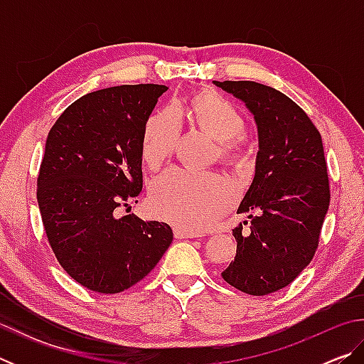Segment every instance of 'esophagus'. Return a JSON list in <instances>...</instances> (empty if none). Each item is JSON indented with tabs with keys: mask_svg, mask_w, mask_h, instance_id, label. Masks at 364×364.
<instances>
[{
	"mask_svg": "<svg viewBox=\"0 0 364 364\" xmlns=\"http://www.w3.org/2000/svg\"><path fill=\"white\" fill-rule=\"evenodd\" d=\"M175 237L176 239H191V237H199V234L194 231H188V230H181V228H176Z\"/></svg>",
	"mask_w": 364,
	"mask_h": 364,
	"instance_id": "obj_1",
	"label": "esophagus"
}]
</instances>
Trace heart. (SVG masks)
Segmentation results:
<instances>
[{
    "label": "heart",
    "mask_w": 364,
    "mask_h": 364,
    "mask_svg": "<svg viewBox=\"0 0 364 364\" xmlns=\"http://www.w3.org/2000/svg\"><path fill=\"white\" fill-rule=\"evenodd\" d=\"M191 115L200 130L221 143L226 159L247 157L239 141L247 123L228 97L213 91L196 96L191 102ZM180 132L181 122L173 107H165L149 117L141 139V157L147 167L157 168L170 157ZM234 196L232 184L223 176L173 168L152 181L149 204L160 218L188 230H204L232 205Z\"/></svg>",
    "instance_id": "1"
}]
</instances>
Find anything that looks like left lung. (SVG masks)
<instances>
[{
    "mask_svg": "<svg viewBox=\"0 0 364 364\" xmlns=\"http://www.w3.org/2000/svg\"><path fill=\"white\" fill-rule=\"evenodd\" d=\"M245 102L258 130L255 176L232 230L237 250L221 276L250 295L279 291L315 255L331 193L321 134L304 109L271 86L255 82H213ZM247 225V221H244Z\"/></svg>",
    "mask_w": 364,
    "mask_h": 364,
    "instance_id": "left-lung-1",
    "label": "left lung"
}]
</instances>
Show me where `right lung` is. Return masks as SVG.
Instances as JSON below:
<instances>
[{
	"instance_id": "right-lung-1",
	"label": "right lung",
	"mask_w": 364,
	"mask_h": 364,
	"mask_svg": "<svg viewBox=\"0 0 364 364\" xmlns=\"http://www.w3.org/2000/svg\"><path fill=\"white\" fill-rule=\"evenodd\" d=\"M167 90L147 83L93 91L48 134L36 189L43 226L60 267L90 291L136 284L173 241L167 223L120 213L143 189L141 139Z\"/></svg>"
}]
</instances>
